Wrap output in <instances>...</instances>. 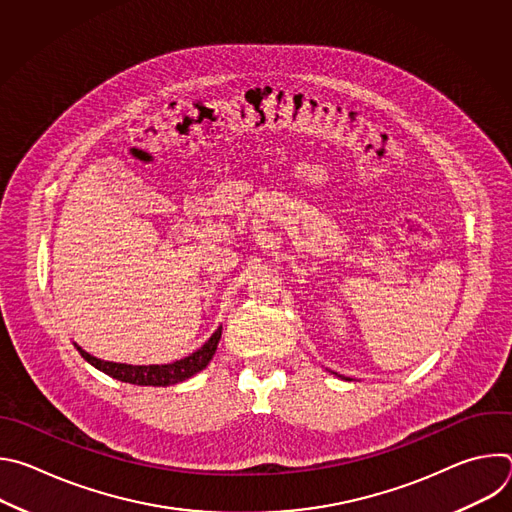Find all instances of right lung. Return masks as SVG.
<instances>
[{
	"label": "right lung",
	"mask_w": 512,
	"mask_h": 512,
	"mask_svg": "<svg viewBox=\"0 0 512 512\" xmlns=\"http://www.w3.org/2000/svg\"><path fill=\"white\" fill-rule=\"evenodd\" d=\"M221 332L223 328H218L196 352H192L186 358H180L176 362L170 364H123V362H109V360H101L89 352H85L79 344L77 350L81 352V356L91 362L95 369L103 371L105 375L123 381V383H131V385H143V387H170L176 383H182L190 377H194L196 373H200L202 369H206V364L210 362V358L216 352L218 340H221Z\"/></svg>",
	"instance_id": "1"
}]
</instances>
